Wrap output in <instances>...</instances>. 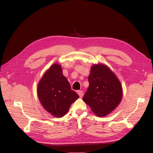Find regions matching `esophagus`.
<instances>
[{
    "label": "esophagus",
    "instance_id": "obj_1",
    "mask_svg": "<svg viewBox=\"0 0 153 153\" xmlns=\"http://www.w3.org/2000/svg\"><path fill=\"white\" fill-rule=\"evenodd\" d=\"M77 93H78V95H79L80 98H82V97L83 96V95H84V92H83L82 91H77Z\"/></svg>",
    "mask_w": 153,
    "mask_h": 153
}]
</instances>
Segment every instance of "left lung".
Wrapping results in <instances>:
<instances>
[{
  "instance_id": "left-lung-1",
  "label": "left lung",
  "mask_w": 153,
  "mask_h": 153,
  "mask_svg": "<svg viewBox=\"0 0 153 153\" xmlns=\"http://www.w3.org/2000/svg\"><path fill=\"white\" fill-rule=\"evenodd\" d=\"M89 86L83 100L98 117H105L121 103L123 87L117 76L103 64H93L88 77Z\"/></svg>"
}]
</instances>
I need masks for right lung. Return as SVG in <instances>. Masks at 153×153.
<instances>
[{
    "label": "right lung",
    "instance_id": "right-lung-1",
    "mask_svg": "<svg viewBox=\"0 0 153 153\" xmlns=\"http://www.w3.org/2000/svg\"><path fill=\"white\" fill-rule=\"evenodd\" d=\"M37 94L43 108L55 117L66 115L71 105L79 98L71 90L61 66L57 63L51 66L41 78Z\"/></svg>",
    "mask_w": 153,
    "mask_h": 153
}]
</instances>
